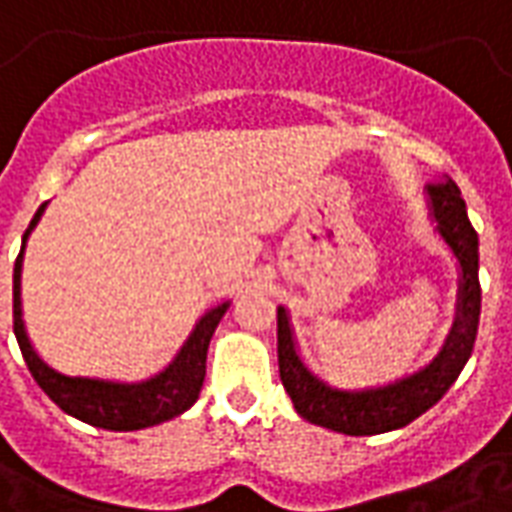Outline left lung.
<instances>
[{
	"label": "left lung",
	"mask_w": 512,
	"mask_h": 512,
	"mask_svg": "<svg viewBox=\"0 0 512 512\" xmlns=\"http://www.w3.org/2000/svg\"><path fill=\"white\" fill-rule=\"evenodd\" d=\"M425 205L433 222V230L441 244L450 249L452 260L458 266V299H455V321L450 334L444 337L439 354L428 365L417 367L414 373L386 381L376 386L343 389L323 381L296 343V332L290 323L288 307H277V356L279 378L285 392L301 417L337 430L345 436H373L389 430L406 428L408 422L422 417L430 406H436L444 392L461 376L463 365L472 356L477 326H480V252H477V233L466 216V202L461 189L444 178L425 191Z\"/></svg>",
	"instance_id": "left-lung-1"
}]
</instances>
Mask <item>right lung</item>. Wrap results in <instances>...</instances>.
I'll use <instances>...</instances> for the list:
<instances>
[{
    "mask_svg": "<svg viewBox=\"0 0 512 512\" xmlns=\"http://www.w3.org/2000/svg\"><path fill=\"white\" fill-rule=\"evenodd\" d=\"M49 202H43L29 222L27 233L21 238V252L13 266V332H16L18 348L24 354L29 373L38 381V386L57 406L82 419L87 425L104 430H142L158 422H167L189 411L197 397H200L202 381H205V359H208V345L216 332V326L230 310L233 301H222L208 312H202L194 329L180 345V351L172 356L164 370H158L142 381H112V378L93 376H68L60 373L35 351L29 340L27 323H24V307H21V271H24V252L32 230L38 227L40 216Z\"/></svg>",
    "mask_w": 512,
    "mask_h": 512,
    "instance_id": "obj_1",
    "label": "right lung"
}]
</instances>
